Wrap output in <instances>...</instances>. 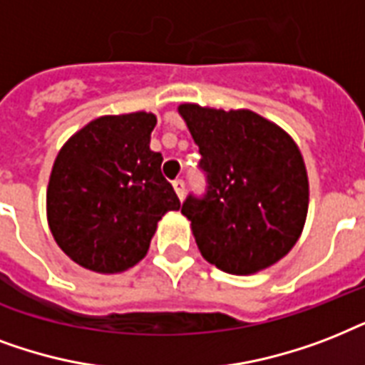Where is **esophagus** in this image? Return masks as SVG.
I'll use <instances>...</instances> for the list:
<instances>
[{
	"mask_svg": "<svg viewBox=\"0 0 365 365\" xmlns=\"http://www.w3.org/2000/svg\"><path fill=\"white\" fill-rule=\"evenodd\" d=\"M173 188H175V192H177L179 200H182V197H185V180H182V179L175 180Z\"/></svg>",
	"mask_w": 365,
	"mask_h": 365,
	"instance_id": "esophagus-1",
	"label": "esophagus"
}]
</instances>
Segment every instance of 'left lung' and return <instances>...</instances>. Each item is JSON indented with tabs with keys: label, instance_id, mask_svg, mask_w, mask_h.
<instances>
[{
	"label": "left lung",
	"instance_id": "left-lung-1",
	"mask_svg": "<svg viewBox=\"0 0 365 365\" xmlns=\"http://www.w3.org/2000/svg\"><path fill=\"white\" fill-rule=\"evenodd\" d=\"M207 173V194L186 197L197 250L228 274L261 272L297 244L309 213V175L297 143L251 110L180 104Z\"/></svg>",
	"mask_w": 365,
	"mask_h": 365
}]
</instances>
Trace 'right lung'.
Segmentation results:
<instances>
[{
	"mask_svg": "<svg viewBox=\"0 0 365 365\" xmlns=\"http://www.w3.org/2000/svg\"><path fill=\"white\" fill-rule=\"evenodd\" d=\"M152 112L101 115L68 138L47 185V222L80 267L118 274L148 253L158 221L180 202L150 150Z\"/></svg>",
	"mask_w": 365,
	"mask_h": 365,
	"instance_id": "right-lung-1",
	"label": "right lung"
}]
</instances>
